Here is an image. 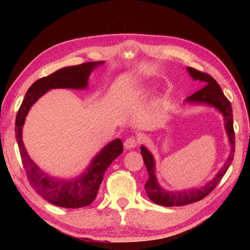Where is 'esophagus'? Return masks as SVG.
I'll use <instances>...</instances> for the list:
<instances>
[{
  "label": "esophagus",
  "instance_id": "obj_1",
  "mask_svg": "<svg viewBox=\"0 0 250 250\" xmlns=\"http://www.w3.org/2000/svg\"><path fill=\"white\" fill-rule=\"evenodd\" d=\"M124 146H125V148H126V149H133V148H135L137 146V140L133 136L129 137V139L125 140Z\"/></svg>",
  "mask_w": 250,
  "mask_h": 250
}]
</instances>
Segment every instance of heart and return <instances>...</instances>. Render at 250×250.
Segmentation results:
<instances>
[{
  "mask_svg": "<svg viewBox=\"0 0 250 250\" xmlns=\"http://www.w3.org/2000/svg\"><path fill=\"white\" fill-rule=\"evenodd\" d=\"M147 92V90H145V89H142V90H139V92H137V93H139L140 95H143V94H145Z\"/></svg>",
  "mask_w": 250,
  "mask_h": 250,
  "instance_id": "b5f03b06",
  "label": "heart"
}]
</instances>
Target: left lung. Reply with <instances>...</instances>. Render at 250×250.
<instances>
[{"label": "left lung", "mask_w": 250, "mask_h": 250, "mask_svg": "<svg viewBox=\"0 0 250 250\" xmlns=\"http://www.w3.org/2000/svg\"><path fill=\"white\" fill-rule=\"evenodd\" d=\"M186 70L189 73V75L192 77L193 81H200L201 83H203L205 87L188 97L185 100V103L192 105L213 106L214 108L219 111L222 117H224L225 129L227 131L228 141H229L230 145V152L225 164L219 169V172H217L215 177L209 180V182H207L204 186H202L200 188L188 190L171 191L162 188L160 184L158 183L156 176L155 158H153L152 153L144 145H142L141 153L148 172V180L145 184L146 193L153 203L167 207L187 205L204 199L207 194L210 193L216 188V186L219 184L221 178L227 173L228 168H229L233 161V158H234L235 151V135L234 130H233V111L229 100L225 97L219 84L208 74L202 73L192 67H187Z\"/></svg>", "instance_id": "left-lung-1"}]
</instances>
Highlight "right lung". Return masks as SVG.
Returning <instances> with one entry per match:
<instances>
[{"mask_svg":"<svg viewBox=\"0 0 250 250\" xmlns=\"http://www.w3.org/2000/svg\"><path fill=\"white\" fill-rule=\"evenodd\" d=\"M102 64H104V61L87 62L79 65L62 67L48 76L37 79L26 91L16 117V140L31 187L42 198L57 206L79 208L91 204L97 198L105 171L124 151L122 142L120 139H116L105 145L78 176L72 178L54 177L42 171L25 149L22 141L25 117L36 101L51 89H86L91 73Z\"/></svg>","mask_w":250,"mask_h":250,"instance_id":"1","label":"right lung"}]
</instances>
